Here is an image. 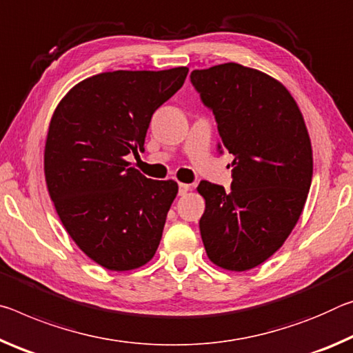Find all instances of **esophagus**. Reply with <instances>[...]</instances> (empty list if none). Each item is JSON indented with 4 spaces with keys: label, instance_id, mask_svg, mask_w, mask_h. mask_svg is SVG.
I'll return each mask as SVG.
<instances>
[{
    "label": "esophagus",
    "instance_id": "1",
    "mask_svg": "<svg viewBox=\"0 0 353 353\" xmlns=\"http://www.w3.org/2000/svg\"><path fill=\"white\" fill-rule=\"evenodd\" d=\"M189 189H190V186H189V184H186V183L178 184V194H180V195H186Z\"/></svg>",
    "mask_w": 353,
    "mask_h": 353
}]
</instances>
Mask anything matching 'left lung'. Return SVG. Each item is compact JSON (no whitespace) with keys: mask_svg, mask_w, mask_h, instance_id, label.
Wrapping results in <instances>:
<instances>
[{"mask_svg":"<svg viewBox=\"0 0 353 353\" xmlns=\"http://www.w3.org/2000/svg\"><path fill=\"white\" fill-rule=\"evenodd\" d=\"M190 83L234 156L231 188L200 181V233L219 268L248 270L279 250L296 227L313 176V152L290 92L263 72L228 62L194 70Z\"/></svg>","mask_w":353,"mask_h":353,"instance_id":"8db88e82","label":"left lung"}]
</instances>
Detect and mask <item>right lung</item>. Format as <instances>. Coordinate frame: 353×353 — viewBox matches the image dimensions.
<instances>
[{
	"label": "right lung",
	"instance_id": "add662e5",
	"mask_svg": "<svg viewBox=\"0 0 353 353\" xmlns=\"http://www.w3.org/2000/svg\"><path fill=\"white\" fill-rule=\"evenodd\" d=\"M188 72L95 74L74 85L51 119L50 197L70 238L109 270L141 268L159 245L178 184L143 176L125 156L142 152L152 115L181 89Z\"/></svg>",
	"mask_w": 353,
	"mask_h": 353
}]
</instances>
